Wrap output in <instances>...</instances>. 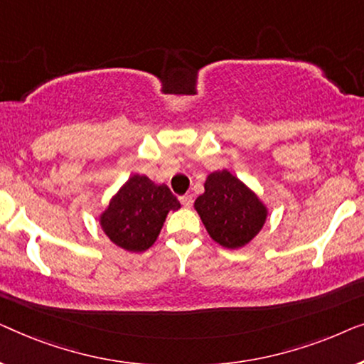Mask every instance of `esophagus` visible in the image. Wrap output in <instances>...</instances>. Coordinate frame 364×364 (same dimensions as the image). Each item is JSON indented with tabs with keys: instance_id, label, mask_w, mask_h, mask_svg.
I'll return each instance as SVG.
<instances>
[{
	"instance_id": "esophagus-1",
	"label": "esophagus",
	"mask_w": 364,
	"mask_h": 364,
	"mask_svg": "<svg viewBox=\"0 0 364 364\" xmlns=\"http://www.w3.org/2000/svg\"><path fill=\"white\" fill-rule=\"evenodd\" d=\"M181 203L186 208H191L192 207V203H193V198H192V196H188V193H186V196H182L181 197Z\"/></svg>"
}]
</instances>
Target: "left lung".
Segmentation results:
<instances>
[{
    "mask_svg": "<svg viewBox=\"0 0 364 364\" xmlns=\"http://www.w3.org/2000/svg\"><path fill=\"white\" fill-rule=\"evenodd\" d=\"M196 208L208 235L218 245L237 250L255 238L268 218V207L230 171L208 173Z\"/></svg>",
    "mask_w": 364,
    "mask_h": 364,
    "instance_id": "left-lung-1",
    "label": "left lung"
}]
</instances>
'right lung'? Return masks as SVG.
<instances>
[{
  "instance_id": "1",
  "label": "right lung",
  "mask_w": 364,
  "mask_h": 364,
  "mask_svg": "<svg viewBox=\"0 0 364 364\" xmlns=\"http://www.w3.org/2000/svg\"><path fill=\"white\" fill-rule=\"evenodd\" d=\"M181 202L166 183L134 173L114 193L97 220L114 245L141 253L154 245L167 213L178 210Z\"/></svg>"
}]
</instances>
